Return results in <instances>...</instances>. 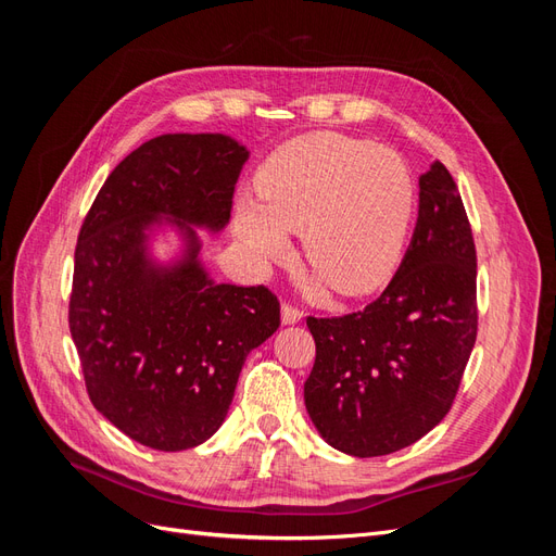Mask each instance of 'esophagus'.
Wrapping results in <instances>:
<instances>
[{
    "label": "esophagus",
    "mask_w": 556,
    "mask_h": 556,
    "mask_svg": "<svg viewBox=\"0 0 556 556\" xmlns=\"http://www.w3.org/2000/svg\"><path fill=\"white\" fill-rule=\"evenodd\" d=\"M280 319H282V325H296V323H301V319H304V313L294 308L292 304H282Z\"/></svg>",
    "instance_id": "1"
}]
</instances>
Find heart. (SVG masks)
Segmentation results:
<instances>
[{"label":"heart","mask_w":556,"mask_h":556,"mask_svg":"<svg viewBox=\"0 0 556 556\" xmlns=\"http://www.w3.org/2000/svg\"><path fill=\"white\" fill-rule=\"evenodd\" d=\"M257 201L239 199L233 231L262 262L288 255L299 231L304 260L331 288L357 296L392 276L406 243L415 182L406 162L341 134H308L268 155Z\"/></svg>","instance_id":"1"}]
</instances>
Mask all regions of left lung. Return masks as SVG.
<instances>
[{"instance_id": "obj_1", "label": "left lung", "mask_w": 556, "mask_h": 556, "mask_svg": "<svg viewBox=\"0 0 556 556\" xmlns=\"http://www.w3.org/2000/svg\"><path fill=\"white\" fill-rule=\"evenodd\" d=\"M476 243L441 162L419 176L410 245L364 311L308 317L315 364L304 401L317 433L352 457L413 445L447 415L476 345Z\"/></svg>"}]
</instances>
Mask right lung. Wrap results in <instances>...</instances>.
I'll use <instances>...</instances> for the list:
<instances>
[{"label": "right lung", "instance_id": "obj_1", "mask_svg": "<svg viewBox=\"0 0 556 556\" xmlns=\"http://www.w3.org/2000/svg\"><path fill=\"white\" fill-rule=\"evenodd\" d=\"M250 153L227 134H162L115 166L78 233L70 329L92 406L131 441L197 447L223 427L248 352L280 327L264 285L215 282L197 229L220 233ZM166 230L177 252L160 261Z\"/></svg>", "mask_w": 556, "mask_h": 556}]
</instances>
